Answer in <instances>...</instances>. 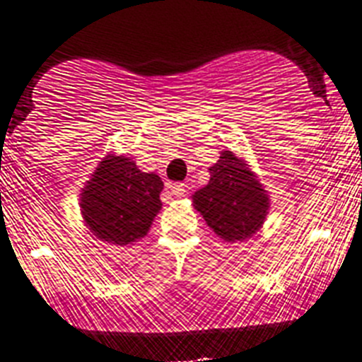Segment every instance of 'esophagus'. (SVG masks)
I'll use <instances>...</instances> for the list:
<instances>
[{
	"instance_id": "obj_1",
	"label": "esophagus",
	"mask_w": 362,
	"mask_h": 362,
	"mask_svg": "<svg viewBox=\"0 0 362 362\" xmlns=\"http://www.w3.org/2000/svg\"><path fill=\"white\" fill-rule=\"evenodd\" d=\"M171 194H175V197H184L185 194V185L184 184H175L171 185Z\"/></svg>"
}]
</instances>
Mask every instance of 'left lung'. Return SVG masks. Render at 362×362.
Listing matches in <instances>:
<instances>
[{
    "mask_svg": "<svg viewBox=\"0 0 362 362\" xmlns=\"http://www.w3.org/2000/svg\"><path fill=\"white\" fill-rule=\"evenodd\" d=\"M211 180L192 194V205L218 238L241 243L257 234L269 214V192L243 157L223 150Z\"/></svg>",
    "mask_w": 362,
    "mask_h": 362,
    "instance_id": "1",
    "label": "left lung"
}]
</instances>
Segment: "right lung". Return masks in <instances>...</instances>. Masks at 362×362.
<instances>
[{"mask_svg": "<svg viewBox=\"0 0 362 362\" xmlns=\"http://www.w3.org/2000/svg\"><path fill=\"white\" fill-rule=\"evenodd\" d=\"M160 177L141 171L135 160L105 155L80 191V212L90 234L116 246L132 245L150 232L160 212Z\"/></svg>", "mask_w": 362, "mask_h": 362, "instance_id": "add662e5", "label": "right lung"}]
</instances>
